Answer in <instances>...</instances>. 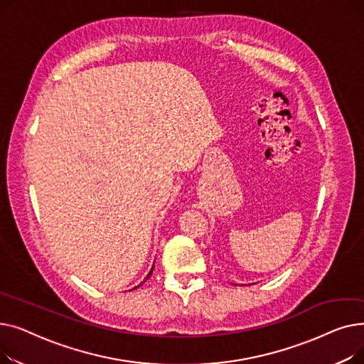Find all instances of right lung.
<instances>
[{"label": "right lung", "mask_w": 364, "mask_h": 364, "mask_svg": "<svg viewBox=\"0 0 364 364\" xmlns=\"http://www.w3.org/2000/svg\"><path fill=\"white\" fill-rule=\"evenodd\" d=\"M153 269H155V264H153V267H151V269H150V272H149V274H147V276H146V277H144V280H143V282H146V280H147V279H149V277H150V276H151V273H153ZM143 282H141V283H140V284H139V286H141V284H143ZM139 286H136V288H132V289H137V288H139Z\"/></svg>", "instance_id": "add662e5"}]
</instances>
